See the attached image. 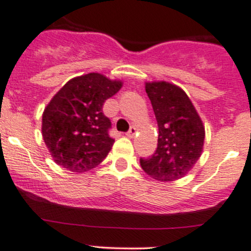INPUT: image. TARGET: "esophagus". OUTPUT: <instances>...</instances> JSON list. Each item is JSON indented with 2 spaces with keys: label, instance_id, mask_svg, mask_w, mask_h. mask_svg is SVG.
<instances>
[{
  "label": "esophagus",
  "instance_id": "obj_1",
  "mask_svg": "<svg viewBox=\"0 0 251 251\" xmlns=\"http://www.w3.org/2000/svg\"><path fill=\"white\" fill-rule=\"evenodd\" d=\"M136 133H137V128L134 127V126H131L130 130H128V132L126 133V136L130 137V138H132V137H133Z\"/></svg>",
  "mask_w": 251,
  "mask_h": 251
}]
</instances>
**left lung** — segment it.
<instances>
[{
    "mask_svg": "<svg viewBox=\"0 0 251 251\" xmlns=\"http://www.w3.org/2000/svg\"><path fill=\"white\" fill-rule=\"evenodd\" d=\"M146 91L159 126L157 149L141 159L143 171L159 181H174L190 172L201 157L205 131L185 91L168 81H148Z\"/></svg>",
    "mask_w": 251,
    "mask_h": 251,
    "instance_id": "left-lung-1",
    "label": "left lung"
}]
</instances>
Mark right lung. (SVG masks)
Wrapping results in <instances>:
<instances>
[{
	"label": "right lung",
	"instance_id": "right-lung-1",
	"mask_svg": "<svg viewBox=\"0 0 251 251\" xmlns=\"http://www.w3.org/2000/svg\"><path fill=\"white\" fill-rule=\"evenodd\" d=\"M121 86V80L92 72L72 78L55 94L42 115V136L60 167L83 173L105 159L114 139L102 107Z\"/></svg>",
	"mask_w": 251,
	"mask_h": 251
}]
</instances>
